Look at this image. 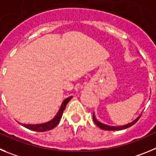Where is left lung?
I'll return each instance as SVG.
<instances>
[{
	"mask_svg": "<svg viewBox=\"0 0 156 156\" xmlns=\"http://www.w3.org/2000/svg\"><path fill=\"white\" fill-rule=\"evenodd\" d=\"M141 115H142V114H141L137 118V119H135L133 122H131V123H129V124H126V125H125V126H107V125L103 124V123H101V122H98V121L96 119L94 114H93V121H94V122L96 124V126H98L100 129H103V130L117 131V130H122V129H127V128H129V127H131V126H132L134 124H135V123L138 122V120L140 119Z\"/></svg>",
	"mask_w": 156,
	"mask_h": 156,
	"instance_id": "obj_1",
	"label": "left lung"
}]
</instances>
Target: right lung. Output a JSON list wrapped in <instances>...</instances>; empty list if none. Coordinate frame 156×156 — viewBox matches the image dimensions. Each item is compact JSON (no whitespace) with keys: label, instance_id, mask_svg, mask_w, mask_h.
<instances>
[{"label":"right lung","instance_id":"right-lung-1","mask_svg":"<svg viewBox=\"0 0 156 156\" xmlns=\"http://www.w3.org/2000/svg\"><path fill=\"white\" fill-rule=\"evenodd\" d=\"M72 96H70L68 98H67L66 99H65V101L62 102V105H61L60 109L58 110V113H57L56 115L55 116L53 119H51V121L48 122H45V123H42V124H37V125H29V124H22V123H20L22 126L27 128V129H30V130L36 131V132H46V131L51 130V129H53L54 128L56 127L58 125L59 122H60V119L62 118V114H63L64 110L65 109L67 104L68 103V101L71 99Z\"/></svg>","mask_w":156,"mask_h":156}]
</instances>
